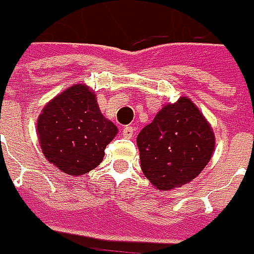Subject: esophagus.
Segmentation results:
<instances>
[{
    "mask_svg": "<svg viewBox=\"0 0 254 254\" xmlns=\"http://www.w3.org/2000/svg\"><path fill=\"white\" fill-rule=\"evenodd\" d=\"M132 134H134V127H131V126H126L123 128V137L124 138H131Z\"/></svg>",
    "mask_w": 254,
    "mask_h": 254,
    "instance_id": "1",
    "label": "esophagus"
}]
</instances>
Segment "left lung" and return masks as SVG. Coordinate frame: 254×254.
<instances>
[{
  "instance_id": "obj_1",
  "label": "left lung",
  "mask_w": 254,
  "mask_h": 254,
  "mask_svg": "<svg viewBox=\"0 0 254 254\" xmlns=\"http://www.w3.org/2000/svg\"><path fill=\"white\" fill-rule=\"evenodd\" d=\"M141 170L158 190L182 187L206 167L215 150L209 123L187 97L164 106L137 137Z\"/></svg>"
}]
</instances>
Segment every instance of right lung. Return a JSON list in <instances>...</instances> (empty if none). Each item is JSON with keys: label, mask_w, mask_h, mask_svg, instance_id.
<instances>
[{"label": "right lung", "mask_w": 254, "mask_h": 254, "mask_svg": "<svg viewBox=\"0 0 254 254\" xmlns=\"http://www.w3.org/2000/svg\"><path fill=\"white\" fill-rule=\"evenodd\" d=\"M117 127L100 112L86 84H74L49 102L38 119V137L44 155L69 175L94 170Z\"/></svg>", "instance_id": "add662e5"}]
</instances>
